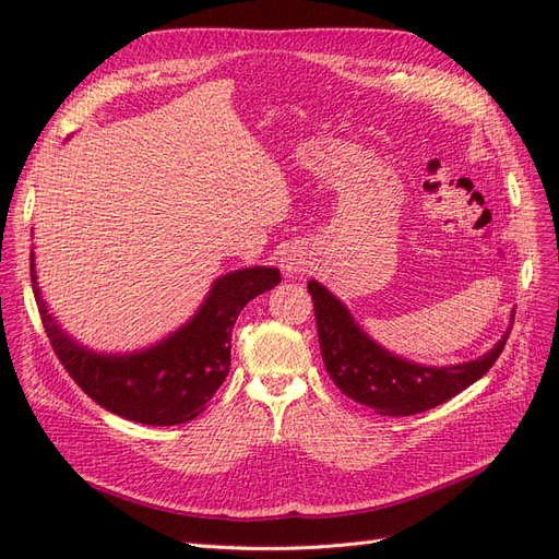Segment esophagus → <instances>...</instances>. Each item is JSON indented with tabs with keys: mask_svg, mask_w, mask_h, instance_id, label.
I'll use <instances>...</instances> for the list:
<instances>
[{
	"mask_svg": "<svg viewBox=\"0 0 559 559\" xmlns=\"http://www.w3.org/2000/svg\"><path fill=\"white\" fill-rule=\"evenodd\" d=\"M282 267H284L289 275H296V273H300V270H302V263H300L298 259H286Z\"/></svg>",
	"mask_w": 559,
	"mask_h": 559,
	"instance_id": "34e87169",
	"label": "esophagus"
}]
</instances>
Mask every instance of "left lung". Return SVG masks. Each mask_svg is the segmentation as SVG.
<instances>
[{
    "mask_svg": "<svg viewBox=\"0 0 559 559\" xmlns=\"http://www.w3.org/2000/svg\"><path fill=\"white\" fill-rule=\"evenodd\" d=\"M319 349L326 373L345 396L378 415L405 417L436 408L480 380L495 366L511 329L483 357L456 366H419L386 352L357 326L349 310L319 282L310 280Z\"/></svg>",
    "mask_w": 559,
    "mask_h": 559,
    "instance_id": "left-lung-1",
    "label": "left lung"
}]
</instances>
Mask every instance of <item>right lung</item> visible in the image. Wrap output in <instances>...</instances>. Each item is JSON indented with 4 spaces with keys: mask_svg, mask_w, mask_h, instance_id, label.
Listing matches in <instances>:
<instances>
[{
    "mask_svg": "<svg viewBox=\"0 0 559 559\" xmlns=\"http://www.w3.org/2000/svg\"><path fill=\"white\" fill-rule=\"evenodd\" d=\"M32 292L53 352L72 380L109 413L140 425L173 427L207 408L230 370V333L251 298L282 282L277 267H245L218 277L193 319L158 345L132 354H97L50 317L29 257Z\"/></svg>",
    "mask_w": 559,
    "mask_h": 559,
    "instance_id": "obj_1",
    "label": "right lung"
}]
</instances>
